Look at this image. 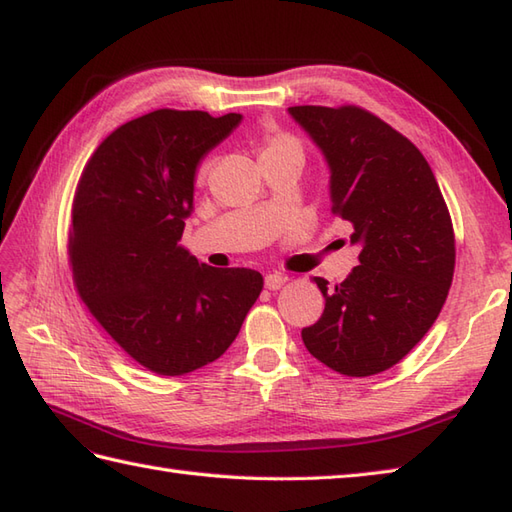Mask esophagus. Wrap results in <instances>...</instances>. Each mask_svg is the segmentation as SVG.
<instances>
[{
    "instance_id": "esophagus-1",
    "label": "esophagus",
    "mask_w": 512,
    "mask_h": 512,
    "mask_svg": "<svg viewBox=\"0 0 512 512\" xmlns=\"http://www.w3.org/2000/svg\"><path fill=\"white\" fill-rule=\"evenodd\" d=\"M285 281H288V277L281 275V272H270V275H266L264 283H266L268 290H279Z\"/></svg>"
}]
</instances>
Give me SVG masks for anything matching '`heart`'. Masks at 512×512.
Returning <instances> with one entry per match:
<instances>
[{
  "label": "heart",
  "mask_w": 512,
  "mask_h": 512,
  "mask_svg": "<svg viewBox=\"0 0 512 512\" xmlns=\"http://www.w3.org/2000/svg\"><path fill=\"white\" fill-rule=\"evenodd\" d=\"M283 152H296L303 154L299 139L288 135V133H279V130H272V133L264 135V144H261V157H270V154H283ZM211 170V159L200 161L196 168V181L202 183L207 178Z\"/></svg>",
  "instance_id": "obj_1"
}]
</instances>
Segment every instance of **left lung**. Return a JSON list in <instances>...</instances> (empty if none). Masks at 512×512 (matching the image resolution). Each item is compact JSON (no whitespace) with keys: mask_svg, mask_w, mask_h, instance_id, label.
<instances>
[{"mask_svg":"<svg viewBox=\"0 0 512 512\" xmlns=\"http://www.w3.org/2000/svg\"><path fill=\"white\" fill-rule=\"evenodd\" d=\"M331 170V213L347 220L360 264L325 296L307 351L340 375L386 371L414 349L443 310L456 240L430 163L408 137L360 106H290Z\"/></svg>","mask_w":512,"mask_h":512,"instance_id":"8db88e82","label":"left lung"}]
</instances>
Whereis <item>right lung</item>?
<instances>
[{"instance_id": "1", "label": "right lung", "mask_w": 512, "mask_h": 512, "mask_svg": "<svg viewBox=\"0 0 512 512\" xmlns=\"http://www.w3.org/2000/svg\"><path fill=\"white\" fill-rule=\"evenodd\" d=\"M240 113L159 109L115 128L76 187L69 266L89 312L157 375H185L231 347L264 288L251 268H211L178 244L200 159Z\"/></svg>"}]
</instances>
